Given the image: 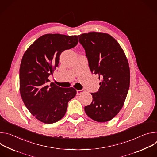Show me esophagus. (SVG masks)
<instances>
[{
	"label": "esophagus",
	"instance_id": "esophagus-1",
	"mask_svg": "<svg viewBox=\"0 0 157 157\" xmlns=\"http://www.w3.org/2000/svg\"><path fill=\"white\" fill-rule=\"evenodd\" d=\"M85 92L84 89H81V90H76V93H77V95H80L82 93H84Z\"/></svg>",
	"mask_w": 157,
	"mask_h": 157
}]
</instances>
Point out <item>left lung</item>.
<instances>
[{"label":"left lung","mask_w":157,"mask_h":157,"mask_svg":"<svg viewBox=\"0 0 157 157\" xmlns=\"http://www.w3.org/2000/svg\"><path fill=\"white\" fill-rule=\"evenodd\" d=\"M78 37L89 69L102 81L84 110L94 121L107 122L119 113L127 95L130 78L127 59L119 43L109 34L94 32Z\"/></svg>","instance_id":"8db88e82"}]
</instances>
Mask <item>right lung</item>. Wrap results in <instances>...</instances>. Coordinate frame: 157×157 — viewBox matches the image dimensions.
<instances>
[{
    "mask_svg": "<svg viewBox=\"0 0 157 157\" xmlns=\"http://www.w3.org/2000/svg\"><path fill=\"white\" fill-rule=\"evenodd\" d=\"M78 43V36L46 34L38 38L22 58L19 74L21 99L30 113L44 124L61 119L68 102L76 94L73 87L63 88L48 82L58 66L61 53Z\"/></svg>",
    "mask_w": 157,
    "mask_h": 157,
    "instance_id": "1",
    "label": "right lung"
}]
</instances>
